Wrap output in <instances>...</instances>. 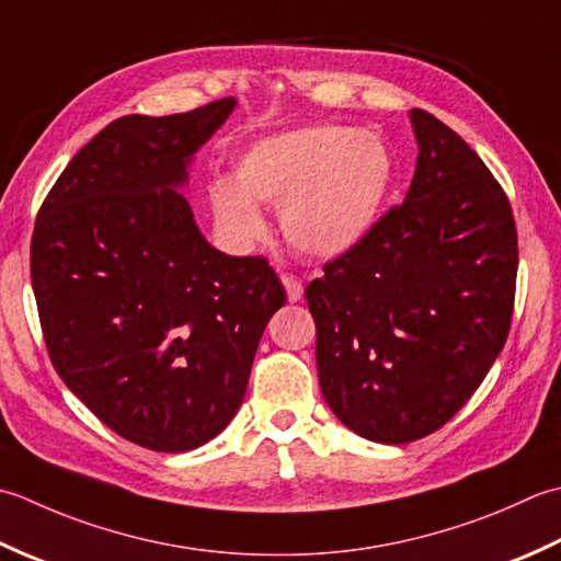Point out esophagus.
Returning <instances> with one entry per match:
<instances>
[{"label":"esophagus","instance_id":"1","mask_svg":"<svg viewBox=\"0 0 561 561\" xmlns=\"http://www.w3.org/2000/svg\"><path fill=\"white\" fill-rule=\"evenodd\" d=\"M280 280H283V288H285V293H288V300H290V302L302 300L305 288H302V283H300V280H297L295 276H290V273H283Z\"/></svg>","mask_w":561,"mask_h":561}]
</instances>
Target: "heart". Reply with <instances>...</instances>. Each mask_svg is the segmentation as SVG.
<instances>
[{
    "mask_svg": "<svg viewBox=\"0 0 561 561\" xmlns=\"http://www.w3.org/2000/svg\"><path fill=\"white\" fill-rule=\"evenodd\" d=\"M232 181L210 186L215 225L237 247L266 234L259 205L280 208V230L297 251L334 259L380 222L394 184L382 135L351 125H307L261 137L239 154Z\"/></svg>",
    "mask_w": 561,
    "mask_h": 561,
    "instance_id": "1",
    "label": "heart"
}]
</instances>
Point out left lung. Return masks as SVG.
<instances>
[{
  "label": "left lung",
  "instance_id": "8db88e82",
  "mask_svg": "<svg viewBox=\"0 0 561 561\" xmlns=\"http://www.w3.org/2000/svg\"><path fill=\"white\" fill-rule=\"evenodd\" d=\"M409 116L419 159L404 203L305 290L329 409L387 445L438 431L482 385L506 344L518 273L504 188L448 125Z\"/></svg>",
  "mask_w": 561,
  "mask_h": 561
}]
</instances>
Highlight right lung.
Masks as SVG:
<instances>
[{"mask_svg": "<svg viewBox=\"0 0 561 561\" xmlns=\"http://www.w3.org/2000/svg\"><path fill=\"white\" fill-rule=\"evenodd\" d=\"M234 99L123 116L43 201L31 280L62 382L125 440L184 453L230 424L285 290L261 256L208 244L179 188Z\"/></svg>", "mask_w": 561, "mask_h": 561, "instance_id": "right-lung-1", "label": "right lung"}]
</instances>
